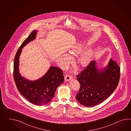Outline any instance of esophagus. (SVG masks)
<instances>
[{"mask_svg": "<svg viewBox=\"0 0 131 131\" xmlns=\"http://www.w3.org/2000/svg\"><path fill=\"white\" fill-rule=\"evenodd\" d=\"M72 77L71 76H70L69 75H66L65 77H64V80H65V81H69L71 80H72Z\"/></svg>", "mask_w": 131, "mask_h": 131, "instance_id": "34e87169", "label": "esophagus"}]
</instances>
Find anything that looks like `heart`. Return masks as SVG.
Instances as JSON below:
<instances>
[{
	"label": "heart",
	"instance_id": "1",
	"mask_svg": "<svg viewBox=\"0 0 131 131\" xmlns=\"http://www.w3.org/2000/svg\"><path fill=\"white\" fill-rule=\"evenodd\" d=\"M84 49V46L81 44H77L73 46L70 51V55L75 56L77 54H80ZM92 54L91 51H86L83 52L78 59L79 67H85L90 63L92 60ZM71 61V58L68 55L64 56L61 59V63L63 65L67 66Z\"/></svg>",
	"mask_w": 131,
	"mask_h": 131
}]
</instances>
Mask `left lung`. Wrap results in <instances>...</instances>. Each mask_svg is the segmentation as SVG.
Here are the masks:
<instances>
[{
	"label": "left lung",
	"mask_w": 131,
	"mask_h": 131,
	"mask_svg": "<svg viewBox=\"0 0 131 131\" xmlns=\"http://www.w3.org/2000/svg\"><path fill=\"white\" fill-rule=\"evenodd\" d=\"M120 68L110 59L105 67L99 68L95 61H91L83 71L77 75L80 84L76 98L86 107L99 105L108 97L118 86Z\"/></svg>",
	"instance_id": "obj_1"
}]
</instances>
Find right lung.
I'll return each instance as SVG.
<instances>
[{"mask_svg": "<svg viewBox=\"0 0 131 131\" xmlns=\"http://www.w3.org/2000/svg\"><path fill=\"white\" fill-rule=\"evenodd\" d=\"M37 31H33L23 42L15 56L14 63V78L20 93L29 102L35 105H45L51 100L58 86L64 81L61 69L51 66L42 77L30 80L19 72V57L22 49L36 38Z\"/></svg>", "mask_w": 131, "mask_h": 131, "instance_id": "obj_1", "label": "right lung"}]
</instances>
